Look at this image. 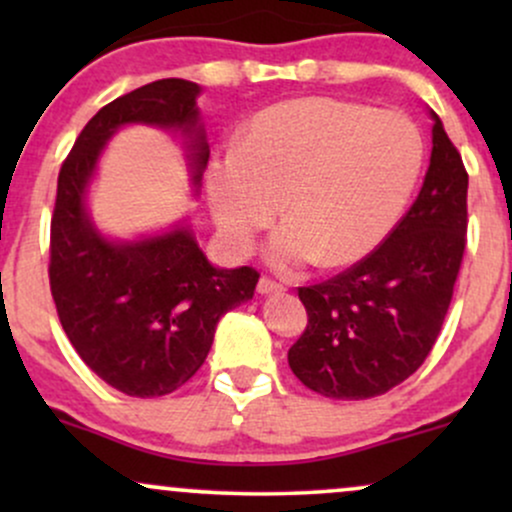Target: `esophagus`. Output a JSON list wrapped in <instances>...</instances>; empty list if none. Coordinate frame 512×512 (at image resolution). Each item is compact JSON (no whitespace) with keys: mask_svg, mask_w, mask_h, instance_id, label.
Here are the masks:
<instances>
[{"mask_svg":"<svg viewBox=\"0 0 512 512\" xmlns=\"http://www.w3.org/2000/svg\"><path fill=\"white\" fill-rule=\"evenodd\" d=\"M257 291H260V293H281V291H284V284H281V281L269 279V276H262V279L257 281Z\"/></svg>","mask_w":512,"mask_h":512,"instance_id":"esophagus-1","label":"esophagus"}]
</instances>
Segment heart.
Here are the masks:
<instances>
[{"instance_id": "b5f03b06", "label": "heart", "mask_w": 512, "mask_h": 512, "mask_svg": "<svg viewBox=\"0 0 512 512\" xmlns=\"http://www.w3.org/2000/svg\"><path fill=\"white\" fill-rule=\"evenodd\" d=\"M424 166V137L407 115L339 98L264 108L238 146L207 170L228 248L248 252L281 211L267 257L291 269L363 260L390 236Z\"/></svg>"}]
</instances>
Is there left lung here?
<instances>
[{"instance_id":"8db88e82","label":"left lung","mask_w":512,"mask_h":512,"mask_svg":"<svg viewBox=\"0 0 512 512\" xmlns=\"http://www.w3.org/2000/svg\"><path fill=\"white\" fill-rule=\"evenodd\" d=\"M431 115V166L407 214L354 267L298 289L308 325L289 349V366L322 397L370 399L404 383L448 315L467 245L469 175Z\"/></svg>"}]
</instances>
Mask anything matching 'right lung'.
Segmentation results:
<instances>
[{"mask_svg": "<svg viewBox=\"0 0 512 512\" xmlns=\"http://www.w3.org/2000/svg\"><path fill=\"white\" fill-rule=\"evenodd\" d=\"M199 86L161 79L115 98L81 129L57 178L50 223V291L69 342L98 378L129 397H161L202 368L216 322L250 301L260 272L216 269L185 226L113 243L86 214V187L105 142L129 122L192 137L195 185L209 161Z\"/></svg>", "mask_w": 512, "mask_h": 512, "instance_id": "obj_1", "label": "right lung"}]
</instances>
